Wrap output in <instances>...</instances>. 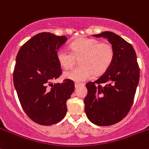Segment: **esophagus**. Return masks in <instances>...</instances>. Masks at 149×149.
Returning a JSON list of instances; mask_svg holds the SVG:
<instances>
[{
    "label": "esophagus",
    "instance_id": "esophagus-1",
    "mask_svg": "<svg viewBox=\"0 0 149 149\" xmlns=\"http://www.w3.org/2000/svg\"><path fill=\"white\" fill-rule=\"evenodd\" d=\"M84 84H80V83H75V87L76 88H78V87H79L80 86H83Z\"/></svg>",
    "mask_w": 149,
    "mask_h": 149
}]
</instances>
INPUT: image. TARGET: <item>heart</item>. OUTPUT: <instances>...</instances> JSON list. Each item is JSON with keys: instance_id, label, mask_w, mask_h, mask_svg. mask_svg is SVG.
Listing matches in <instances>:
<instances>
[{"instance_id": "b5f03b06", "label": "heart", "mask_w": 149, "mask_h": 149, "mask_svg": "<svg viewBox=\"0 0 149 149\" xmlns=\"http://www.w3.org/2000/svg\"><path fill=\"white\" fill-rule=\"evenodd\" d=\"M71 52L61 48L57 52V60L64 68L72 67L79 58V66L64 73L66 79L84 81L93 75L106 71L114 58V48L108 42H100L96 39L81 38L70 44Z\"/></svg>"}]
</instances>
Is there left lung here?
<instances>
[{
	"label": "left lung",
	"instance_id": "8db88e82",
	"mask_svg": "<svg viewBox=\"0 0 149 149\" xmlns=\"http://www.w3.org/2000/svg\"><path fill=\"white\" fill-rule=\"evenodd\" d=\"M92 36L107 39L114 48V58L102 76L86 84L85 112L94 124L112 125L122 120L133 105L139 82V66L134 48L118 34L104 31Z\"/></svg>",
	"mask_w": 149,
	"mask_h": 149
}]
</instances>
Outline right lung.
<instances>
[{"instance_id":"right-lung-1","label":"right lung","mask_w":149,"mask_h":149,"mask_svg":"<svg viewBox=\"0 0 149 149\" xmlns=\"http://www.w3.org/2000/svg\"><path fill=\"white\" fill-rule=\"evenodd\" d=\"M65 36L49 32L36 34L19 50L13 70V84L21 105L33 121L42 125L58 123L67 112L66 102L75 88L73 81L53 84L62 74L57 52Z\"/></svg>"}]
</instances>
